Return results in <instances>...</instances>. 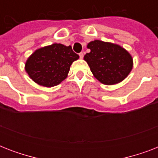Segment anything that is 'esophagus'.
Masks as SVG:
<instances>
[{"mask_svg":"<svg viewBox=\"0 0 158 158\" xmlns=\"http://www.w3.org/2000/svg\"><path fill=\"white\" fill-rule=\"evenodd\" d=\"M79 57L81 58V59H83V58H84V52H80L79 54Z\"/></svg>","mask_w":158,"mask_h":158,"instance_id":"1","label":"esophagus"}]
</instances>
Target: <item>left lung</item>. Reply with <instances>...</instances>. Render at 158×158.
Returning a JSON list of instances; mask_svg holds the SVG:
<instances>
[{
    "instance_id": "obj_1",
    "label": "left lung",
    "mask_w": 158,
    "mask_h": 158,
    "mask_svg": "<svg viewBox=\"0 0 158 158\" xmlns=\"http://www.w3.org/2000/svg\"><path fill=\"white\" fill-rule=\"evenodd\" d=\"M90 52L84 60L94 76L102 84L113 85L122 82L133 69V58L130 52L115 43L94 40L88 43Z\"/></svg>"
}]
</instances>
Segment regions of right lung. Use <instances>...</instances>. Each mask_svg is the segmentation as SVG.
<instances>
[{
	"label": "right lung",
	"instance_id": "obj_1",
	"mask_svg": "<svg viewBox=\"0 0 158 158\" xmlns=\"http://www.w3.org/2000/svg\"><path fill=\"white\" fill-rule=\"evenodd\" d=\"M79 58L71 46L53 43L32 53L26 60L24 69L36 84L52 88L66 79L70 65Z\"/></svg>",
	"mask_w": 158,
	"mask_h": 158
}]
</instances>
